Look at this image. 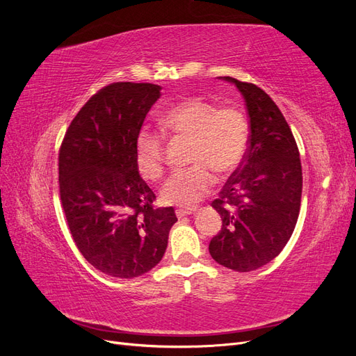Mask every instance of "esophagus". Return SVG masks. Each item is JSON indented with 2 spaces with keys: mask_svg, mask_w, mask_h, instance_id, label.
Wrapping results in <instances>:
<instances>
[{
  "mask_svg": "<svg viewBox=\"0 0 356 356\" xmlns=\"http://www.w3.org/2000/svg\"><path fill=\"white\" fill-rule=\"evenodd\" d=\"M196 211L195 209H177L175 211V213H177V217L178 218H184V217H188V215H193V213H195Z\"/></svg>",
  "mask_w": 356,
  "mask_h": 356,
  "instance_id": "1",
  "label": "esophagus"
}]
</instances>
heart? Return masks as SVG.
Instances as JSON below:
<instances>
[{
  "instance_id": "obj_1",
  "label": "heart",
  "mask_w": 356,
  "mask_h": 356,
  "mask_svg": "<svg viewBox=\"0 0 356 356\" xmlns=\"http://www.w3.org/2000/svg\"><path fill=\"white\" fill-rule=\"evenodd\" d=\"M165 134L190 139L191 168L172 175L160 191L166 204L193 208L215 184V175L227 178L239 168L248 148V122L236 106L199 98L188 99L161 117ZM135 165L143 178L156 181L165 172V141L159 132L143 129L135 141Z\"/></svg>"
}]
</instances>
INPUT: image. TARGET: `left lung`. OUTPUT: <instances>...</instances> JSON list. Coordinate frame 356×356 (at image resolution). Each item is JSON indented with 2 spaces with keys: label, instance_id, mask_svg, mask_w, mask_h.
<instances>
[{
  "label": "left lung",
  "instance_id": "8db88e82",
  "mask_svg": "<svg viewBox=\"0 0 356 356\" xmlns=\"http://www.w3.org/2000/svg\"><path fill=\"white\" fill-rule=\"evenodd\" d=\"M221 79L242 93L251 134L241 166L212 202L222 225L209 252L224 267L251 272L281 254L293 234L303 174L293 132L270 96L252 83Z\"/></svg>",
  "mask_w": 356,
  "mask_h": 356
}]
</instances>
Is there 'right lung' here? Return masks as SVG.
Wrapping results in <instances>:
<instances>
[{"mask_svg": "<svg viewBox=\"0 0 356 356\" xmlns=\"http://www.w3.org/2000/svg\"><path fill=\"white\" fill-rule=\"evenodd\" d=\"M152 83H113L84 104L59 149L63 212L79 251L102 273L132 279L160 263L177 215L135 165V141L160 98Z\"/></svg>", "mask_w": 356, "mask_h": 356, "instance_id": "right-lung-1", "label": "right lung"}]
</instances>
